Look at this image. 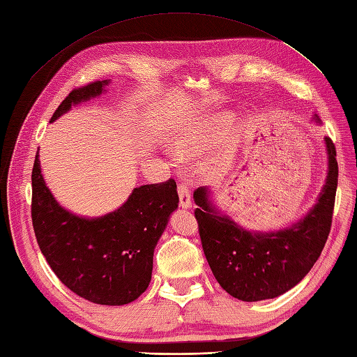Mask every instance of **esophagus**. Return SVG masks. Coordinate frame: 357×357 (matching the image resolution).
<instances>
[{"label":"esophagus","mask_w":357,"mask_h":357,"mask_svg":"<svg viewBox=\"0 0 357 357\" xmlns=\"http://www.w3.org/2000/svg\"><path fill=\"white\" fill-rule=\"evenodd\" d=\"M178 190V199H180V207L188 208L190 207V194H189V189L185 185H178L177 186Z\"/></svg>","instance_id":"esophagus-1"}]
</instances>
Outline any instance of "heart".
Masks as SVG:
<instances>
[{
    "mask_svg": "<svg viewBox=\"0 0 357 357\" xmlns=\"http://www.w3.org/2000/svg\"><path fill=\"white\" fill-rule=\"evenodd\" d=\"M204 126L206 124H197L192 127H188L174 137L171 142V149L174 154L178 155L181 159H192L202 153L204 149Z\"/></svg>",
    "mask_w": 357,
    "mask_h": 357,
    "instance_id": "heart-1",
    "label": "heart"
}]
</instances>
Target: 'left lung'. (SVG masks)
I'll use <instances>...</instances> for the list:
<instances>
[{
    "label": "left lung",
    "mask_w": 357,
    "mask_h": 357,
    "mask_svg": "<svg viewBox=\"0 0 357 357\" xmlns=\"http://www.w3.org/2000/svg\"><path fill=\"white\" fill-rule=\"evenodd\" d=\"M328 174L318 203L301 221L279 231L251 233L220 215L207 188L194 192L195 220L215 279L231 297L259 301L279 297L300 283L318 260L332 229L337 188L336 149L326 137Z\"/></svg>",
    "instance_id": "1"
}]
</instances>
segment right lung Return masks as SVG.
I'll return each mask as SVG.
<instances>
[{
    "label": "right lung",
    "instance_id": "1",
    "mask_svg": "<svg viewBox=\"0 0 357 357\" xmlns=\"http://www.w3.org/2000/svg\"><path fill=\"white\" fill-rule=\"evenodd\" d=\"M107 82L73 89L51 121L73 104L97 97ZM31 221L39 248L57 279L82 298L106 306L136 300L149 288L153 255L178 206L172 178L135 188L118 211L86 220L60 207L40 174L36 154L31 172Z\"/></svg>",
    "mask_w": 357,
    "mask_h": 357
}]
</instances>
